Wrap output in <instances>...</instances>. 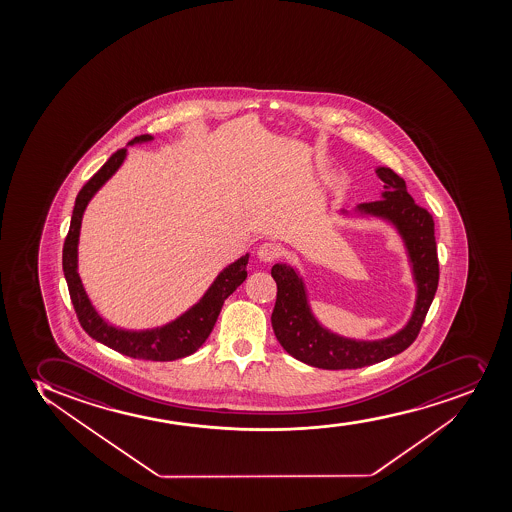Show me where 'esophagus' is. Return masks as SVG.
Instances as JSON below:
<instances>
[{"instance_id": "34e87169", "label": "esophagus", "mask_w": 512, "mask_h": 512, "mask_svg": "<svg viewBox=\"0 0 512 512\" xmlns=\"http://www.w3.org/2000/svg\"><path fill=\"white\" fill-rule=\"evenodd\" d=\"M282 253H284V250H282L281 245L274 242L262 243L259 250H257V255H259L262 262H274V260L281 259Z\"/></svg>"}]
</instances>
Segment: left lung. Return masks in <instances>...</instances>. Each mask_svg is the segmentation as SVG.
Returning <instances> with one entry per match:
<instances>
[{
	"instance_id": "8db88e82",
	"label": "left lung",
	"mask_w": 512,
	"mask_h": 512,
	"mask_svg": "<svg viewBox=\"0 0 512 512\" xmlns=\"http://www.w3.org/2000/svg\"><path fill=\"white\" fill-rule=\"evenodd\" d=\"M377 176L384 182L380 201L358 204L360 213L380 216L396 225L406 243L418 284V299L406 328L391 338L379 341H355L325 330L314 319L308 306L304 284L296 270L284 264L272 267L277 284V299L272 311L275 336L289 355L326 370L360 369L385 358L394 357L413 345L418 338L429 306L435 299L440 281V262L436 252L435 221L428 209L414 203L406 182L389 167H379Z\"/></svg>"
}]
</instances>
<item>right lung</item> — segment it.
I'll list each match as a JSON object with an SVG mask.
<instances>
[{"label":"right lung","instance_id":"obj_1","mask_svg":"<svg viewBox=\"0 0 512 512\" xmlns=\"http://www.w3.org/2000/svg\"><path fill=\"white\" fill-rule=\"evenodd\" d=\"M152 138H154L152 135H140L133 138L132 142H128V145L150 142ZM125 155H127V149L116 150L115 154L106 160L105 165L84 184L83 189L77 194L76 204L72 209L71 226L62 248V269L66 275L67 287H69L77 319L91 338L127 357L154 360V362H171V360L191 355L206 341L215 326L216 319L220 316L226 297L247 279L248 253L240 257L237 262L228 265L216 277L213 286L209 287L206 294L201 297V301L169 325L147 331L118 330L115 326L108 325L105 319L96 313L77 274V242H79L84 209L88 206L89 199L93 198L99 187L118 171L121 162L125 160Z\"/></svg>","mask_w":512,"mask_h":512}]
</instances>
